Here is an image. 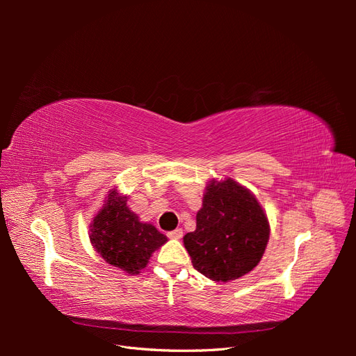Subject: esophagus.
<instances>
[{
	"mask_svg": "<svg viewBox=\"0 0 356 356\" xmlns=\"http://www.w3.org/2000/svg\"><path fill=\"white\" fill-rule=\"evenodd\" d=\"M168 236L170 239H181L182 238V230L181 229H175L168 233Z\"/></svg>",
	"mask_w": 356,
	"mask_h": 356,
	"instance_id": "obj_1",
	"label": "esophagus"
}]
</instances>
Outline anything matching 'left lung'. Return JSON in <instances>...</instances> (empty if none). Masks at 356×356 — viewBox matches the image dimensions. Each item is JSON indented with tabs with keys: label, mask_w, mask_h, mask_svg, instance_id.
Listing matches in <instances>:
<instances>
[{
	"label": "left lung",
	"mask_w": 356,
	"mask_h": 356,
	"mask_svg": "<svg viewBox=\"0 0 356 356\" xmlns=\"http://www.w3.org/2000/svg\"><path fill=\"white\" fill-rule=\"evenodd\" d=\"M268 234V220L250 190L232 178L212 179L196 215V230L184 236V246L197 272L229 282L260 263Z\"/></svg>",
	"instance_id": "left-lung-1"
}]
</instances>
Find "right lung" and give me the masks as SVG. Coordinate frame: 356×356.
Wrapping results in <instances>:
<instances>
[{"label":"right lung","instance_id":"right-lung-1","mask_svg":"<svg viewBox=\"0 0 356 356\" xmlns=\"http://www.w3.org/2000/svg\"><path fill=\"white\" fill-rule=\"evenodd\" d=\"M90 242L104 260L129 275L147 267L149 257L168 238L153 224L141 222L127 208V197L111 190L90 224Z\"/></svg>","mask_w":356,"mask_h":356}]
</instances>
